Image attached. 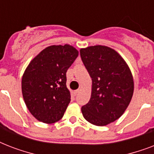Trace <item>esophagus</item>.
I'll return each instance as SVG.
<instances>
[{"mask_svg": "<svg viewBox=\"0 0 154 154\" xmlns=\"http://www.w3.org/2000/svg\"><path fill=\"white\" fill-rule=\"evenodd\" d=\"M78 93H79V89H77V90H75V91L72 92V94H73V95H74V96H76V95H77Z\"/></svg>", "mask_w": 154, "mask_h": 154, "instance_id": "esophagus-1", "label": "esophagus"}]
</instances>
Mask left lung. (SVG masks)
I'll use <instances>...</instances> for the list:
<instances>
[{
  "mask_svg": "<svg viewBox=\"0 0 154 154\" xmlns=\"http://www.w3.org/2000/svg\"><path fill=\"white\" fill-rule=\"evenodd\" d=\"M80 54L92 78L90 100L82 106L87 122L104 126L115 122L129 106L134 94V77L129 65L113 49L94 45Z\"/></svg>",
  "mask_w": 154,
  "mask_h": 154,
  "instance_id": "8db88e82",
  "label": "left lung"
}]
</instances>
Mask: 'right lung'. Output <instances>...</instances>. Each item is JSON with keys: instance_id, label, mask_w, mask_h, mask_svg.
<instances>
[{"instance_id": "obj_1", "label": "right lung", "mask_w": 154, "mask_h": 154, "mask_svg": "<svg viewBox=\"0 0 154 154\" xmlns=\"http://www.w3.org/2000/svg\"><path fill=\"white\" fill-rule=\"evenodd\" d=\"M78 53L69 45H50L25 69L21 80L23 98L39 122L52 124L62 118L71 97L66 86V72Z\"/></svg>"}]
</instances>
